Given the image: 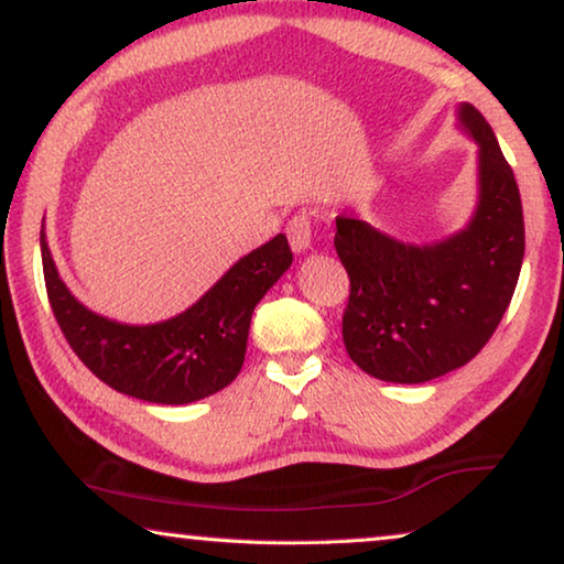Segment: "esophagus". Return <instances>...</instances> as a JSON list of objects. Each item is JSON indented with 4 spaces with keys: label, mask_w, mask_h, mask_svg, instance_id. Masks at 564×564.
I'll return each instance as SVG.
<instances>
[{
    "label": "esophagus",
    "mask_w": 564,
    "mask_h": 564,
    "mask_svg": "<svg viewBox=\"0 0 564 564\" xmlns=\"http://www.w3.org/2000/svg\"><path fill=\"white\" fill-rule=\"evenodd\" d=\"M288 237L294 252H305L312 245V221H310V212L302 209L292 216V221L288 224Z\"/></svg>",
    "instance_id": "obj_1"
}]
</instances>
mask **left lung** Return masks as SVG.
Wrapping results in <instances>:
<instances>
[{
  "label": "left lung",
  "mask_w": 564,
  "mask_h": 564,
  "mask_svg": "<svg viewBox=\"0 0 564 564\" xmlns=\"http://www.w3.org/2000/svg\"><path fill=\"white\" fill-rule=\"evenodd\" d=\"M458 120L479 143V206L464 231L415 247L352 216H335V249L350 276L343 343L360 370L388 383H426L476 358L512 302L524 259L514 171L487 118Z\"/></svg>",
  "instance_id": "8db88e82"
}]
</instances>
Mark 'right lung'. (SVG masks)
<instances>
[{
	"mask_svg": "<svg viewBox=\"0 0 564 564\" xmlns=\"http://www.w3.org/2000/svg\"><path fill=\"white\" fill-rule=\"evenodd\" d=\"M40 249L50 307L77 358L118 393L163 405L202 401L239 376L257 302L292 264L288 237L276 234L181 315L155 325H120L73 297L45 234Z\"/></svg>",
	"mask_w": 564,
	"mask_h": 564,
	"instance_id": "add662e5",
	"label": "right lung"
}]
</instances>
